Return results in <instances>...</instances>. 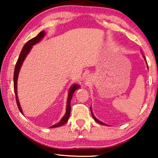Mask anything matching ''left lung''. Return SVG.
I'll return each mask as SVG.
<instances>
[{
    "mask_svg": "<svg viewBox=\"0 0 158 158\" xmlns=\"http://www.w3.org/2000/svg\"><path fill=\"white\" fill-rule=\"evenodd\" d=\"M143 57H144V60H145L146 61V58H145V57H144V56L143 55ZM146 62H147V61H146ZM90 112H91V114H92V116H93V118H94V119L96 121V122H98V123H99V124H102V125H104V126H108L107 124H106L105 123H103L102 122H101V121H99L98 118H97L96 116H95L94 115V114H93V111H92V108H91V106L90 107Z\"/></svg>",
    "mask_w": 158,
    "mask_h": 158,
    "instance_id": "left-lung-1",
    "label": "left lung"
}]
</instances>
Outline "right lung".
I'll list each match as a JSON object with an SVG mask.
<instances>
[{"label":"right lung","instance_id":"add662e5","mask_svg":"<svg viewBox=\"0 0 158 158\" xmlns=\"http://www.w3.org/2000/svg\"><path fill=\"white\" fill-rule=\"evenodd\" d=\"M45 34H46V33H45L44 31H41L37 36H35V37L33 38V39H31V40H29L27 43H26V44H24V46H23V47L22 50H21V52L20 55H19V59H18V60H17L16 67H15L14 75V91H15V94H16V103H17V106H18L19 111H20V112L23 114V111H22V109H21V107L20 103H19V98H18V94H17V82H18L19 74V72H20L21 66H22V64H23V61H24L25 58L27 57L28 54H29L30 52V51H31L32 47H33L34 45H35L36 44H37V43L40 42V41L44 37ZM80 87H81V86H80V85H78L77 83H75V84H73V85L70 86V88H69L68 95V100H67V106H66L65 114H64L63 117L61 118V120H60V122L57 123V124L52 125V126L50 128H56V127H61L63 124H65L67 122H68V118H69V117H70V110H71L70 101H71V99H72V97L73 96V94H74V92L77 89V88H79Z\"/></svg>","mask_w":158,"mask_h":158}]
</instances>
